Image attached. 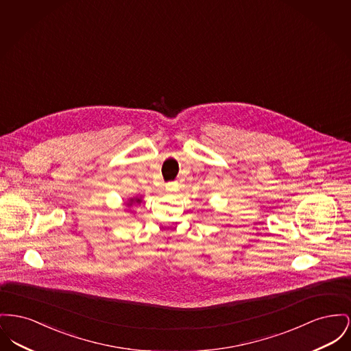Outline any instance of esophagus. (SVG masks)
Wrapping results in <instances>:
<instances>
[{
	"label": "esophagus",
	"mask_w": 351,
	"mask_h": 351,
	"mask_svg": "<svg viewBox=\"0 0 351 351\" xmlns=\"http://www.w3.org/2000/svg\"><path fill=\"white\" fill-rule=\"evenodd\" d=\"M176 188V184H167V189L168 191H172V189H175Z\"/></svg>",
	"instance_id": "obj_1"
}]
</instances>
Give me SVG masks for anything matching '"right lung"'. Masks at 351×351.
<instances>
[{
	"instance_id": "obj_1",
	"label": "right lung",
	"mask_w": 351,
	"mask_h": 351,
	"mask_svg": "<svg viewBox=\"0 0 351 351\" xmlns=\"http://www.w3.org/2000/svg\"><path fill=\"white\" fill-rule=\"evenodd\" d=\"M142 202H143V196L136 195V196L130 197V199H128V202H127V203H124V206H127V210H131V212L134 213L135 210H134V208H132V206H139Z\"/></svg>"
}]
</instances>
